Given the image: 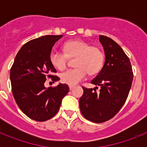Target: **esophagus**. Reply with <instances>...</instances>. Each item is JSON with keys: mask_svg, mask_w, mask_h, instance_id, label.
Returning a JSON list of instances; mask_svg holds the SVG:
<instances>
[{"mask_svg": "<svg viewBox=\"0 0 147 147\" xmlns=\"http://www.w3.org/2000/svg\"><path fill=\"white\" fill-rule=\"evenodd\" d=\"M74 88H75L74 85H69V89H70V90L74 89Z\"/></svg>", "mask_w": 147, "mask_h": 147, "instance_id": "34e87169", "label": "esophagus"}]
</instances>
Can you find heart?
Returning a JSON list of instances; mask_svg holds the SVG:
<instances>
[{
  "instance_id": "heart-1",
  "label": "heart",
  "mask_w": 147,
  "mask_h": 147,
  "mask_svg": "<svg viewBox=\"0 0 147 147\" xmlns=\"http://www.w3.org/2000/svg\"><path fill=\"white\" fill-rule=\"evenodd\" d=\"M64 52L52 50L49 60L59 71L66 68L68 58L74 59L76 68L65 71L60 75L61 81L69 85H75L85 80L88 74H96L101 70L104 62V53L97 46H91L83 40H71L63 45Z\"/></svg>"
}]
</instances>
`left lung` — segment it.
I'll list each match as a JSON object with an SVG mask.
<instances>
[{"mask_svg":"<svg viewBox=\"0 0 147 147\" xmlns=\"http://www.w3.org/2000/svg\"><path fill=\"white\" fill-rule=\"evenodd\" d=\"M103 45L105 62L102 69L91 81L100 87L87 88L80 98L83 116L94 123H102L113 118L125 103L133 79L130 61L118 43L110 37L99 35Z\"/></svg>","mask_w":147,"mask_h":147,"instance_id":"left-lung-1","label":"left lung"}]
</instances>
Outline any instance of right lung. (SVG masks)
I'll list each match as a JSON object with an SVG mask.
<instances>
[{"label":"right lung","mask_w":147,"mask_h":147,"mask_svg":"<svg viewBox=\"0 0 147 147\" xmlns=\"http://www.w3.org/2000/svg\"><path fill=\"white\" fill-rule=\"evenodd\" d=\"M62 35H45L23 45L10 70L11 90L15 102L28 118L45 121L57 113L62 99L69 91L66 84L46 88V79L53 82L59 78L49 60L55 42Z\"/></svg>","instance_id":"add662e5"}]
</instances>
